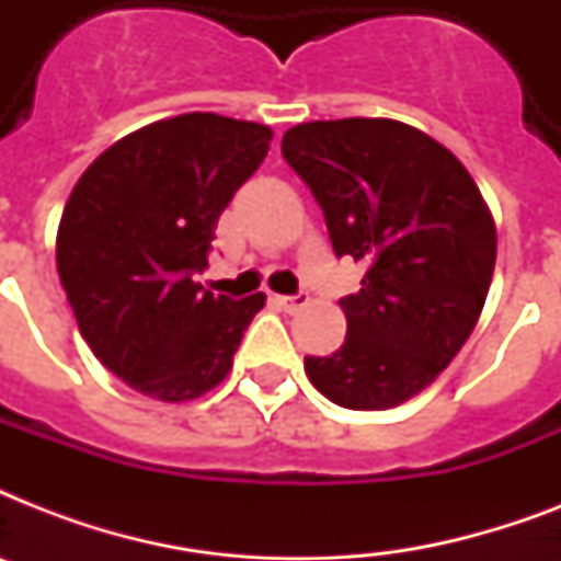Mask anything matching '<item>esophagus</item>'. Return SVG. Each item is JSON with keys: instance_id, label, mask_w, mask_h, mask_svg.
Masks as SVG:
<instances>
[{"instance_id": "34e87169", "label": "esophagus", "mask_w": 561, "mask_h": 561, "mask_svg": "<svg viewBox=\"0 0 561 561\" xmlns=\"http://www.w3.org/2000/svg\"><path fill=\"white\" fill-rule=\"evenodd\" d=\"M273 302L279 308H285V311H297V308H302L308 302L306 294H297V297H273Z\"/></svg>"}]
</instances>
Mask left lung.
<instances>
[{"mask_svg":"<svg viewBox=\"0 0 561 561\" xmlns=\"http://www.w3.org/2000/svg\"><path fill=\"white\" fill-rule=\"evenodd\" d=\"M282 157L320 203L334 253L367 267L341 299L346 341L306 358L308 378L341 408H396L478 325L495 271L492 211L448 148L392 118L290 127Z\"/></svg>","mask_w":561,"mask_h":561,"instance_id":"8db88e82","label":"left lung"}]
</instances>
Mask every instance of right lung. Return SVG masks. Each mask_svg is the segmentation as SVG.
Listing matches in <instances>:
<instances>
[{
  "mask_svg": "<svg viewBox=\"0 0 561 561\" xmlns=\"http://www.w3.org/2000/svg\"><path fill=\"white\" fill-rule=\"evenodd\" d=\"M255 122L186 113L139 127L83 171L57 227V273L83 341L136 392L197 399L232 369L264 294L203 290L220 211L271 148Z\"/></svg>",
  "mask_w": 561,
  "mask_h": 561,
  "instance_id": "obj_1",
  "label": "right lung"
}]
</instances>
